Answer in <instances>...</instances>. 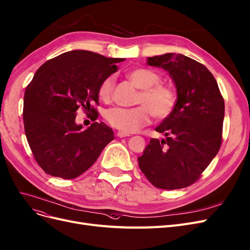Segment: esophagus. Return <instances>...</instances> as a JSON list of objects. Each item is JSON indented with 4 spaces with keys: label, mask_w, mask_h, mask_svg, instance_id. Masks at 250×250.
Wrapping results in <instances>:
<instances>
[{
    "label": "esophagus",
    "mask_w": 250,
    "mask_h": 250,
    "mask_svg": "<svg viewBox=\"0 0 250 250\" xmlns=\"http://www.w3.org/2000/svg\"><path fill=\"white\" fill-rule=\"evenodd\" d=\"M116 135H117L118 137H125V136H129L130 134H127V133L122 132V131H118V132L116 133Z\"/></svg>",
    "instance_id": "esophagus-1"
}]
</instances>
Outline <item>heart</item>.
<instances>
[{
	"mask_svg": "<svg viewBox=\"0 0 250 250\" xmlns=\"http://www.w3.org/2000/svg\"><path fill=\"white\" fill-rule=\"evenodd\" d=\"M127 79L134 87L140 89L136 103L142 105L124 108L113 107L106 110L105 120L118 130L131 133L151 121V114L157 119L167 118L176 106L177 97L175 91L169 85L159 83L160 76L148 68H134L128 71ZM114 89L113 76H107L101 82L98 88V97L103 102H108Z\"/></svg>",
	"mask_w": 250,
	"mask_h": 250,
	"instance_id": "b5f03b06",
	"label": "heart"
}]
</instances>
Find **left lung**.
I'll list each match as a JSON object with an SVG mask.
<instances>
[{"label":"left lung","instance_id":"left-lung-1","mask_svg":"<svg viewBox=\"0 0 250 250\" xmlns=\"http://www.w3.org/2000/svg\"><path fill=\"white\" fill-rule=\"evenodd\" d=\"M147 60L148 65L168 72L177 102L155 128L166 137L150 140L137 158L139 167L155 187L184 188L200 178L220 149L225 100L213 74L195 60L174 53Z\"/></svg>","mask_w":250,"mask_h":250}]
</instances>
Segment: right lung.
I'll use <instances>...</instances> for the list:
<instances>
[{
	"instance_id": "add662e5",
	"label": "right lung",
	"mask_w": 250,
	"mask_h": 250,
	"mask_svg": "<svg viewBox=\"0 0 250 250\" xmlns=\"http://www.w3.org/2000/svg\"><path fill=\"white\" fill-rule=\"evenodd\" d=\"M125 59L106 58L89 50L75 49L48 60L34 75L24 91V132L40 167L46 174L74 179L89 169L114 131L94 122L87 129L75 123L80 107L98 118V88L117 71Z\"/></svg>"
}]
</instances>
